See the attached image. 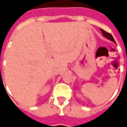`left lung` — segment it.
I'll return each instance as SVG.
<instances>
[{"instance_id":"1","label":"left lung","mask_w":127,"mask_h":127,"mask_svg":"<svg viewBox=\"0 0 127 127\" xmlns=\"http://www.w3.org/2000/svg\"><path fill=\"white\" fill-rule=\"evenodd\" d=\"M101 32H102V34L103 35V36L105 37L106 38L109 39H110L111 41H113V42L115 43H115V41L114 39H113V36L111 35V34H110V33H109L106 32L105 31H104L103 30H102V29H101Z\"/></svg>"}]
</instances>
